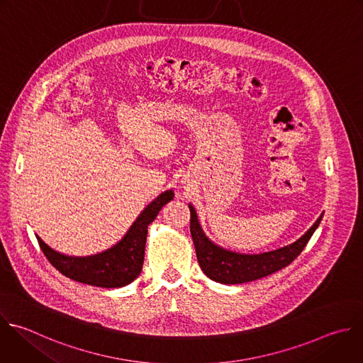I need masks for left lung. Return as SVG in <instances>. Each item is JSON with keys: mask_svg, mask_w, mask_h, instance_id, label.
Listing matches in <instances>:
<instances>
[{"mask_svg": "<svg viewBox=\"0 0 363 363\" xmlns=\"http://www.w3.org/2000/svg\"><path fill=\"white\" fill-rule=\"evenodd\" d=\"M191 211V235L196 251V258L203 274L219 284L235 285L245 284L251 281L261 279L268 277L294 262L298 255L303 251L306 244L309 242L311 236L319 226L322 216L320 215L316 222L302 235L296 242L279 248L277 251L264 252L258 255H245L238 254L228 250H223L215 245L212 240L203 233L201 223L198 220L195 208L189 203Z\"/></svg>", "mask_w": 363, "mask_h": 363, "instance_id": "8db88e82", "label": "left lung"}]
</instances>
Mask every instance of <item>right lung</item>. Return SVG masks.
<instances>
[{"label": "right lung", "mask_w": 363, "mask_h": 363, "mask_svg": "<svg viewBox=\"0 0 363 363\" xmlns=\"http://www.w3.org/2000/svg\"><path fill=\"white\" fill-rule=\"evenodd\" d=\"M172 199V189L162 192L141 212L116 245L96 255L68 257L54 251L38 235L35 236L47 259L67 278L99 288H121L135 281L141 274L148 225Z\"/></svg>", "instance_id": "right-lung-1"}]
</instances>
